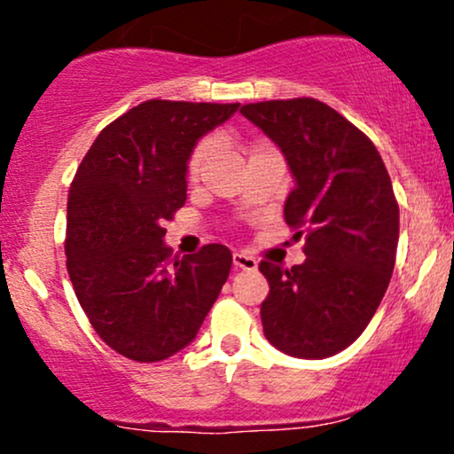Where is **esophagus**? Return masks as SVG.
Listing matches in <instances>:
<instances>
[{
	"instance_id": "1",
	"label": "esophagus",
	"mask_w": 454,
	"mask_h": 454,
	"mask_svg": "<svg viewBox=\"0 0 454 454\" xmlns=\"http://www.w3.org/2000/svg\"><path fill=\"white\" fill-rule=\"evenodd\" d=\"M232 262H234V269H243V270H256V267H258L256 258L249 256V254H243V252H234Z\"/></svg>"
}]
</instances>
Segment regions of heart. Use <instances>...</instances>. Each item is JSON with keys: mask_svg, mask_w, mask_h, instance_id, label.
I'll use <instances>...</instances> for the list:
<instances>
[{"mask_svg": "<svg viewBox=\"0 0 454 454\" xmlns=\"http://www.w3.org/2000/svg\"><path fill=\"white\" fill-rule=\"evenodd\" d=\"M209 151H211L209 140H200V143L194 147V151H192L190 160H187V176H190V179H196V176L200 175L202 166H205L207 158H209Z\"/></svg>", "mask_w": 454, "mask_h": 454, "instance_id": "b5f03b06", "label": "heart"}]
</instances>
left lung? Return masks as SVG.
<instances>
[{
	"label": "left lung",
	"mask_w": 454,
	"mask_h": 454,
	"mask_svg": "<svg viewBox=\"0 0 454 454\" xmlns=\"http://www.w3.org/2000/svg\"><path fill=\"white\" fill-rule=\"evenodd\" d=\"M243 117L281 149L294 190L284 217L305 232V262L260 270L264 337L296 358L346 350L367 328L393 275L399 205L378 149L356 126L314 98L245 104Z\"/></svg>",
	"instance_id": "1"
}]
</instances>
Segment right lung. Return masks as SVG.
Returning <instances> with one entry per match:
<instances>
[{
    "label": "right lung",
    "instance_id": "obj_1",
    "mask_svg": "<svg viewBox=\"0 0 454 454\" xmlns=\"http://www.w3.org/2000/svg\"><path fill=\"white\" fill-rule=\"evenodd\" d=\"M241 104L147 100L93 140L67 194V273L82 311L114 352L155 363L184 350L232 267L226 245L176 258L164 222L187 198L196 143Z\"/></svg>",
    "mask_w": 454,
    "mask_h": 454
}]
</instances>
